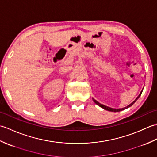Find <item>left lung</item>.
<instances>
[{"label":"left lung","instance_id":"obj_1","mask_svg":"<svg viewBox=\"0 0 157 157\" xmlns=\"http://www.w3.org/2000/svg\"><path fill=\"white\" fill-rule=\"evenodd\" d=\"M142 91L140 92V94H139V96H138L137 98H136V99L135 100V101L133 102H132L131 104L130 105H129L128 106H126V107H125V108H122V109H113V108H110V107H109V106H105V105H102V104H101V103H99L98 102H97L96 101V100H94V99H93V101H94V102L96 103V105H98L99 106H101V107H102V109H105V110H107V111H112V112H119V111H122V110H124V109H128V107H129V106H131L132 105H134V103L137 101V100L138 99V98L140 97V95H141V94H142Z\"/></svg>","mask_w":157,"mask_h":157}]
</instances>
